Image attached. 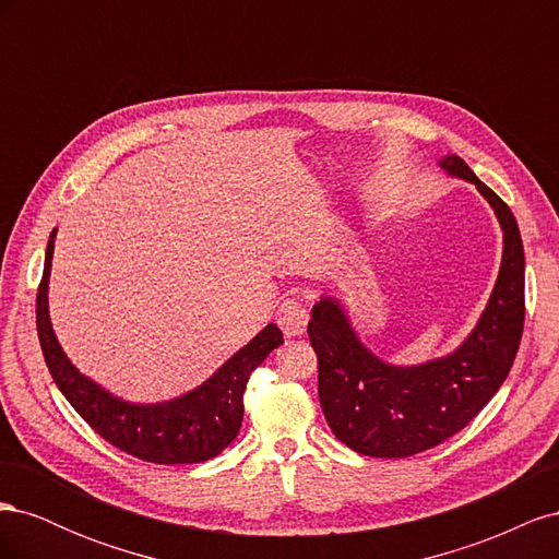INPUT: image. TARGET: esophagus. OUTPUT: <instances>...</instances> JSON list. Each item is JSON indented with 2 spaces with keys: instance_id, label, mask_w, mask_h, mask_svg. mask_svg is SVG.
<instances>
[{
  "instance_id": "1",
  "label": "esophagus",
  "mask_w": 559,
  "mask_h": 559,
  "mask_svg": "<svg viewBox=\"0 0 559 559\" xmlns=\"http://www.w3.org/2000/svg\"><path fill=\"white\" fill-rule=\"evenodd\" d=\"M308 319H310V314H308L306 306H302V302H300L298 298L292 296V298H284V300L280 302V308H277V324H280V329L284 331V335L294 337V335H302V333H306Z\"/></svg>"
}]
</instances>
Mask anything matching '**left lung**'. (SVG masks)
<instances>
[{"mask_svg": "<svg viewBox=\"0 0 559 559\" xmlns=\"http://www.w3.org/2000/svg\"><path fill=\"white\" fill-rule=\"evenodd\" d=\"M495 207L503 259L478 326L450 357L413 368L389 366L354 335L333 298H321L308 324L319 364V403L341 443L368 456H411L441 445L489 403L515 361L524 326V251L509 205L460 156L441 160Z\"/></svg>", "mask_w": 559, "mask_h": 559, "instance_id": "8db88e82", "label": "left lung"}]
</instances>
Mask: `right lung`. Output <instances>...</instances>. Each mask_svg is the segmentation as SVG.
Segmentation results:
<instances>
[{"label":"right lung","instance_id":"obj_1","mask_svg":"<svg viewBox=\"0 0 559 559\" xmlns=\"http://www.w3.org/2000/svg\"><path fill=\"white\" fill-rule=\"evenodd\" d=\"M53 238L56 230L50 233L44 275L37 289V333L50 376L64 399L72 403V408L107 443L142 462L200 464L228 448L242 427V399L251 370L284 343L282 331L275 324H267L249 345L233 354L205 384L189 394L156 405L126 403L83 378L58 345L48 319L46 296Z\"/></svg>","mask_w":559,"mask_h":559}]
</instances>
